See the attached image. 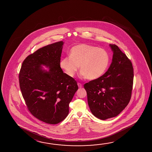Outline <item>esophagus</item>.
<instances>
[{"label":"esophagus","mask_w":152,"mask_h":152,"mask_svg":"<svg viewBox=\"0 0 152 152\" xmlns=\"http://www.w3.org/2000/svg\"><path fill=\"white\" fill-rule=\"evenodd\" d=\"M77 85H78V87H79V88H82V84H80V83H78V84H77Z\"/></svg>","instance_id":"34e87169"}]
</instances>
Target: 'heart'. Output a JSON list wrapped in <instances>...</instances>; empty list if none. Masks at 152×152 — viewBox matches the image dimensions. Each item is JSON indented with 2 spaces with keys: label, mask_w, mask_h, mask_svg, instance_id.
Listing matches in <instances>:
<instances>
[{
  "label": "heart",
  "mask_w": 152,
  "mask_h": 152,
  "mask_svg": "<svg viewBox=\"0 0 152 152\" xmlns=\"http://www.w3.org/2000/svg\"><path fill=\"white\" fill-rule=\"evenodd\" d=\"M110 58L107 51L86 44H79L72 48L70 56L63 58L60 67L69 77L75 76L80 68V76L88 80L99 78L107 72Z\"/></svg>",
  "instance_id": "b5f03b06"
}]
</instances>
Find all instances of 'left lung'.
<instances>
[{"instance_id":"1","label":"left lung","mask_w":152,"mask_h":152,"mask_svg":"<svg viewBox=\"0 0 152 152\" xmlns=\"http://www.w3.org/2000/svg\"><path fill=\"white\" fill-rule=\"evenodd\" d=\"M109 46L113 54L107 72L84 85L92 114L103 120L116 117L127 107L131 99L134 80L129 59L116 45Z\"/></svg>"}]
</instances>
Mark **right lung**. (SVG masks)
<instances>
[{"label": "right lung", "mask_w": 152, "mask_h": 152, "mask_svg": "<svg viewBox=\"0 0 152 152\" xmlns=\"http://www.w3.org/2000/svg\"><path fill=\"white\" fill-rule=\"evenodd\" d=\"M64 44L59 41L48 45L29 55L19 74L28 109L35 118L49 124H57L67 117L69 104L78 88L76 81L60 67Z\"/></svg>", "instance_id": "right-lung-1"}]
</instances>
